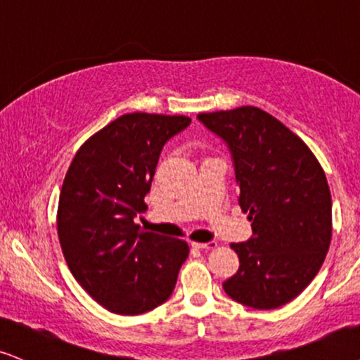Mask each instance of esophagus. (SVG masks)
<instances>
[{
  "label": "esophagus",
  "instance_id": "obj_1",
  "mask_svg": "<svg viewBox=\"0 0 360 360\" xmlns=\"http://www.w3.org/2000/svg\"><path fill=\"white\" fill-rule=\"evenodd\" d=\"M192 245L200 248V250H212L217 247V242H192Z\"/></svg>",
  "mask_w": 360,
  "mask_h": 360
}]
</instances>
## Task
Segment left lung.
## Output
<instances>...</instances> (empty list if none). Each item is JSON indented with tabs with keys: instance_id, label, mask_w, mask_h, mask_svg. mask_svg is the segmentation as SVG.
Listing matches in <instances>:
<instances>
[{
	"instance_id": "1",
	"label": "left lung",
	"mask_w": 360,
	"mask_h": 360,
	"mask_svg": "<svg viewBox=\"0 0 360 360\" xmlns=\"http://www.w3.org/2000/svg\"><path fill=\"white\" fill-rule=\"evenodd\" d=\"M198 120L227 141L238 205L254 232L250 240L230 243L240 265L224 290L247 307H281L312 282L329 250L326 173L302 139L257 106L200 113Z\"/></svg>"
}]
</instances>
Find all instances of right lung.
I'll use <instances>...</instances> for the list:
<instances>
[{
	"label": "right lung",
	"instance_id": "obj_1",
	"mask_svg": "<svg viewBox=\"0 0 360 360\" xmlns=\"http://www.w3.org/2000/svg\"><path fill=\"white\" fill-rule=\"evenodd\" d=\"M184 115L127 113L79 146L66 172L58 238L77 282L101 307L139 316L172 295L188 257L180 238L145 232L133 219L168 139L190 125Z\"/></svg>",
	"mask_w": 360,
	"mask_h": 360
}]
</instances>
